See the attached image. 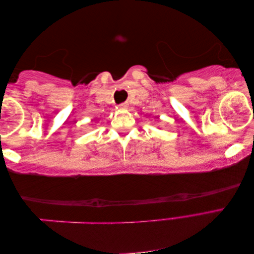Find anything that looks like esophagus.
<instances>
[{
	"label": "esophagus",
	"mask_w": 254,
	"mask_h": 254,
	"mask_svg": "<svg viewBox=\"0 0 254 254\" xmlns=\"http://www.w3.org/2000/svg\"><path fill=\"white\" fill-rule=\"evenodd\" d=\"M118 108L120 110H125V109H127V108H128V105H127V103H122V105L118 106Z\"/></svg>",
	"instance_id": "obj_1"
}]
</instances>
